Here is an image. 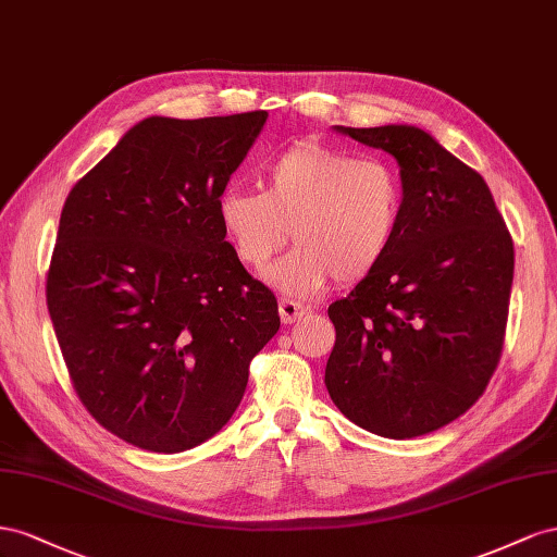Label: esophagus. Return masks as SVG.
Listing matches in <instances>:
<instances>
[{
  "instance_id": "obj_1",
  "label": "esophagus",
  "mask_w": 557,
  "mask_h": 557,
  "mask_svg": "<svg viewBox=\"0 0 557 557\" xmlns=\"http://www.w3.org/2000/svg\"><path fill=\"white\" fill-rule=\"evenodd\" d=\"M306 314V308L294 304V300H280V320L284 324H292Z\"/></svg>"
}]
</instances>
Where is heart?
Returning <instances> with one entry per match:
<instances>
[{
  "mask_svg": "<svg viewBox=\"0 0 557 557\" xmlns=\"http://www.w3.org/2000/svg\"><path fill=\"white\" fill-rule=\"evenodd\" d=\"M404 212V184L387 158L304 141L270 158L261 188L224 186L216 216L237 259L294 298H312L338 277L357 282L387 257Z\"/></svg>",
  "mask_w": 557,
  "mask_h": 557,
  "instance_id": "obj_1",
  "label": "heart"
}]
</instances>
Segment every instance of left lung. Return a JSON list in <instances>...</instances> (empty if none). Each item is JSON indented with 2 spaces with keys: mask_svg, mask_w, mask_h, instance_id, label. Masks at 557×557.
<instances>
[{
  "mask_svg": "<svg viewBox=\"0 0 557 557\" xmlns=\"http://www.w3.org/2000/svg\"><path fill=\"white\" fill-rule=\"evenodd\" d=\"M333 131L396 158L404 212L387 257L329 306L326 389L371 434L436 432L479 401L497 369L513 240L481 174L422 128Z\"/></svg>",
  "mask_w": 557,
  "mask_h": 557,
  "instance_id": "left-lung-1",
  "label": "left lung"
}]
</instances>
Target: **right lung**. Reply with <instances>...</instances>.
<instances>
[{"instance_id":"add662e5","label":"right lung","mask_w":557,"mask_h":557,"mask_svg":"<svg viewBox=\"0 0 557 557\" xmlns=\"http://www.w3.org/2000/svg\"><path fill=\"white\" fill-rule=\"evenodd\" d=\"M268 111L149 116L78 180L60 214L46 304L78 399L151 453L200 446L240 406L277 300L216 216Z\"/></svg>"}]
</instances>
